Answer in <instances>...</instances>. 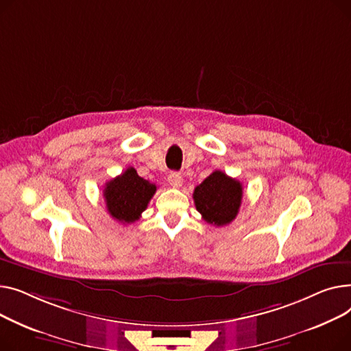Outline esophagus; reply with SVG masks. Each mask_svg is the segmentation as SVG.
I'll use <instances>...</instances> for the list:
<instances>
[{
  "mask_svg": "<svg viewBox=\"0 0 351 351\" xmlns=\"http://www.w3.org/2000/svg\"><path fill=\"white\" fill-rule=\"evenodd\" d=\"M169 182L173 185V187L180 189L181 185H182V177H181V174L177 173V171H171V173L169 174Z\"/></svg>",
  "mask_w": 351,
  "mask_h": 351,
  "instance_id": "esophagus-1",
  "label": "esophagus"
}]
</instances>
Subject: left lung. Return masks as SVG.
Segmentation results:
<instances>
[{"label": "left lung", "mask_w": 351, "mask_h": 351, "mask_svg": "<svg viewBox=\"0 0 351 351\" xmlns=\"http://www.w3.org/2000/svg\"><path fill=\"white\" fill-rule=\"evenodd\" d=\"M193 198L204 221L223 226L232 222L238 215L242 202V184L215 170L197 185Z\"/></svg>", "instance_id": "1"}]
</instances>
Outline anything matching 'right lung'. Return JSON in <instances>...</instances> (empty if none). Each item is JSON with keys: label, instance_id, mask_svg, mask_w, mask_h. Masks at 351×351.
Here are the masks:
<instances>
[{"label": "right lung", "instance_id": "add662e5", "mask_svg": "<svg viewBox=\"0 0 351 351\" xmlns=\"http://www.w3.org/2000/svg\"><path fill=\"white\" fill-rule=\"evenodd\" d=\"M157 187L141 178L133 167L106 182L103 197L110 217L121 223H132L147 208Z\"/></svg>", "mask_w": 351, "mask_h": 351}]
</instances>
